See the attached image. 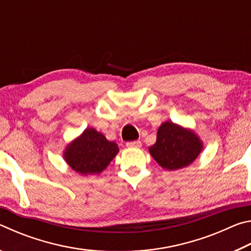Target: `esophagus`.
Here are the masks:
<instances>
[{
    "label": "esophagus",
    "instance_id": "obj_1",
    "mask_svg": "<svg viewBox=\"0 0 251 251\" xmlns=\"http://www.w3.org/2000/svg\"><path fill=\"white\" fill-rule=\"evenodd\" d=\"M126 146L128 148H141L142 147V143L139 141L136 142H128L126 144Z\"/></svg>",
    "mask_w": 251,
    "mask_h": 251
}]
</instances>
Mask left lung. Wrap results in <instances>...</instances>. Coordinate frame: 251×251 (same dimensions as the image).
I'll list each match as a JSON object with an SVG mask.
<instances>
[{"mask_svg":"<svg viewBox=\"0 0 251 251\" xmlns=\"http://www.w3.org/2000/svg\"><path fill=\"white\" fill-rule=\"evenodd\" d=\"M203 150V143L193 129L166 121L157 130V141L150 147L159 166L166 171H178L192 165Z\"/></svg>","mask_w":251,"mask_h":251,"instance_id":"8db88e82","label":"left lung"}]
</instances>
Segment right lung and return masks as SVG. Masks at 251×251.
<instances>
[{
  "instance_id": "obj_1",
  "label": "right lung",
  "mask_w": 251,
  "mask_h": 251,
  "mask_svg": "<svg viewBox=\"0 0 251 251\" xmlns=\"http://www.w3.org/2000/svg\"><path fill=\"white\" fill-rule=\"evenodd\" d=\"M120 148L115 142H109L93 127H87L78 137L67 144L63 157L69 166L80 175L88 176L105 171Z\"/></svg>"
}]
</instances>
